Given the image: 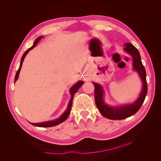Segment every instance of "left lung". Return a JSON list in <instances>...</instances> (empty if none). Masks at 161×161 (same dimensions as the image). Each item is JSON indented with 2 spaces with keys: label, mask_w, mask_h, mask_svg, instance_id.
Instances as JSON below:
<instances>
[{
  "label": "left lung",
  "mask_w": 161,
  "mask_h": 161,
  "mask_svg": "<svg viewBox=\"0 0 161 161\" xmlns=\"http://www.w3.org/2000/svg\"><path fill=\"white\" fill-rule=\"evenodd\" d=\"M124 46L125 51L130 53L133 58L134 69L138 72L142 79L143 83L142 91L138 99L133 104L118 107V108H111L104 103L103 99V91L102 87L99 85L92 82L95 86V99L97 108L102 115L110 119H124L135 114L142 106L148 91L147 82L146 79L147 73H146L145 68L141 61V57L138 50L131 43H127Z\"/></svg>",
  "instance_id": "1"
}]
</instances>
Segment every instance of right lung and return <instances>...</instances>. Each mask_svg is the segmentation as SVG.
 Here are the masks:
<instances>
[{
	"mask_svg": "<svg viewBox=\"0 0 161 161\" xmlns=\"http://www.w3.org/2000/svg\"><path fill=\"white\" fill-rule=\"evenodd\" d=\"M42 38V36L41 37H37L36 40H35V42H34L33 43V46H31L30 48H29V49L23 53V55L22 56V58H21V63H20V66H19V68L18 70L17 71V73H16V75H15V77H14V82H15V81L18 79V77H19V72H20V70L21 69V66H22V64H23V62L24 60V58H25V56L27 55V53H28V52L31 50V49H33V48L35 47L37 43L39 42V41H40L41 39ZM84 82L83 81H79L77 82V83H76L74 86H72V88L70 89V95H71V99L69 101V105H68V108L66 109V110L65 111V112L64 114H63L58 119H56V120L54 121H46V122H42V123H38V124H34V123H31V124L35 125V126H37V127H42V128H47V127H52V126H55V125H57L58 124H60V123L63 122V121H64L67 118L68 116L70 114V110H71V108H72V101H73V98H74V95L76 93V92H77V91L79 90V89L80 88V87L82 86V85H83Z\"/></svg>",
	"mask_w": 161,
	"mask_h": 161,
	"instance_id": "add662e5",
	"label": "right lung"
}]
</instances>
